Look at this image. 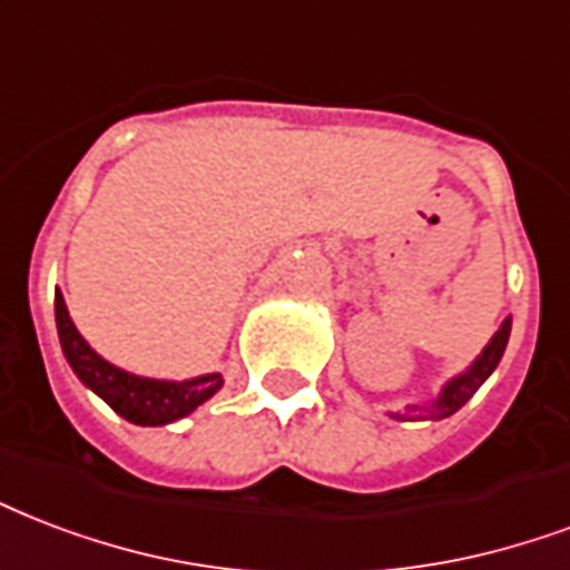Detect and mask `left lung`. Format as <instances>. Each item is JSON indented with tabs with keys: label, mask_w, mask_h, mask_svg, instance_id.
Masks as SVG:
<instances>
[{
	"label": "left lung",
	"mask_w": 570,
	"mask_h": 570,
	"mask_svg": "<svg viewBox=\"0 0 570 570\" xmlns=\"http://www.w3.org/2000/svg\"><path fill=\"white\" fill-rule=\"evenodd\" d=\"M508 334H511V320H505V323L499 325V332L490 337V343L481 350V355H478L475 362H472V367H469L466 373H460V376H454V380H449L445 385H442L440 397L430 403H412V406H406V415H397V419H449V415H454V412L463 406V403L475 394L481 385H484V380H488L490 373L497 371V364L502 362V353H505L508 346Z\"/></svg>",
	"instance_id": "1"
}]
</instances>
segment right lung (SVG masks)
I'll return each instance as SVG.
<instances>
[{
    "label": "right lung",
    "mask_w": 570,
    "mask_h": 570,
    "mask_svg": "<svg viewBox=\"0 0 570 570\" xmlns=\"http://www.w3.org/2000/svg\"><path fill=\"white\" fill-rule=\"evenodd\" d=\"M56 328H59L65 358L71 364V371L77 373V380L86 389H92L104 403H110L112 410L130 424L158 428V424L185 419L224 385L220 373H203V376H194V380L173 382L149 380V376L121 371V367L101 358L89 343L82 341V334L77 332V325L68 316V307H65V298L59 289H56Z\"/></svg>",
    "instance_id": "1"
}]
</instances>
